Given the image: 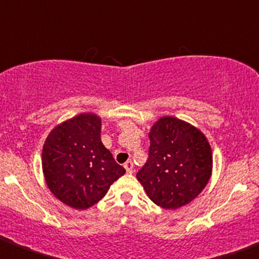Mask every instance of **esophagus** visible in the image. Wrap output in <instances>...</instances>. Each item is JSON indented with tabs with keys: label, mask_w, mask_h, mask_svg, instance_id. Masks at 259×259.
Returning a JSON list of instances; mask_svg holds the SVG:
<instances>
[{
	"label": "esophagus",
	"mask_w": 259,
	"mask_h": 259,
	"mask_svg": "<svg viewBox=\"0 0 259 259\" xmlns=\"http://www.w3.org/2000/svg\"><path fill=\"white\" fill-rule=\"evenodd\" d=\"M124 169H126V171L128 174H132L133 173V162L132 161H127L126 163H124Z\"/></svg>",
	"instance_id": "obj_1"
}]
</instances>
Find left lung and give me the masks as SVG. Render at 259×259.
Instances as JSON below:
<instances>
[{"mask_svg":"<svg viewBox=\"0 0 259 259\" xmlns=\"http://www.w3.org/2000/svg\"><path fill=\"white\" fill-rule=\"evenodd\" d=\"M149 138V158L137 173L146 194L163 209L192 202L211 177L212 152L205 136L183 120L164 116Z\"/></svg>","mask_w":259,"mask_h":259,"instance_id":"8db88e82","label":"left lung"}]
</instances>
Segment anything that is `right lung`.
<instances>
[{
  "label": "right lung",
  "mask_w": 259,
  "mask_h": 259,
  "mask_svg": "<svg viewBox=\"0 0 259 259\" xmlns=\"http://www.w3.org/2000/svg\"><path fill=\"white\" fill-rule=\"evenodd\" d=\"M41 167L54 196L79 210L100 202L126 173L102 143L101 117L91 113L72 117L49 133Z\"/></svg>",
  "instance_id": "obj_1"
}]
</instances>
